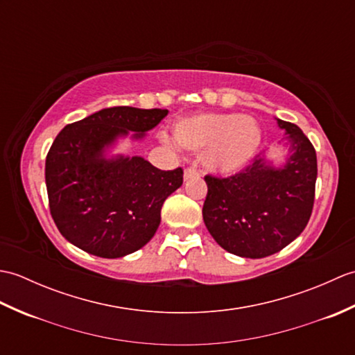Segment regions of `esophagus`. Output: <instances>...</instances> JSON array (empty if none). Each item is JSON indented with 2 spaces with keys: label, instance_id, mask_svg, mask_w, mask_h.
I'll return each mask as SVG.
<instances>
[{
  "label": "esophagus",
  "instance_id": "34e87169",
  "mask_svg": "<svg viewBox=\"0 0 355 355\" xmlns=\"http://www.w3.org/2000/svg\"><path fill=\"white\" fill-rule=\"evenodd\" d=\"M200 177V172L193 168V166H191V168H187L184 171V180L187 182V180H192V178H198Z\"/></svg>",
  "mask_w": 355,
  "mask_h": 355
}]
</instances>
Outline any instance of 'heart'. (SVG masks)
<instances>
[{
	"mask_svg": "<svg viewBox=\"0 0 355 355\" xmlns=\"http://www.w3.org/2000/svg\"><path fill=\"white\" fill-rule=\"evenodd\" d=\"M173 140L191 153H205V163L210 171L233 173L252 162L259 149L262 132L252 117L205 112L177 122Z\"/></svg>",
	"mask_w": 355,
	"mask_h": 355,
	"instance_id": "heart-1",
	"label": "heart"
}]
</instances>
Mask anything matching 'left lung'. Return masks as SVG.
Segmentation results:
<instances>
[{"instance_id":"8db88e82","label":"left lung","mask_w":355,"mask_h":355,"mask_svg":"<svg viewBox=\"0 0 355 355\" xmlns=\"http://www.w3.org/2000/svg\"><path fill=\"white\" fill-rule=\"evenodd\" d=\"M291 154L281 168L258 155L230 177L206 175L202 220L224 250L243 258L281 252L306 227L314 206L318 157L297 125L277 119Z\"/></svg>"}]
</instances>
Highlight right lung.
<instances>
[{
  "instance_id": "right-lung-1",
  "label": "right lung",
  "mask_w": 355,
  "mask_h": 355,
  "mask_svg": "<svg viewBox=\"0 0 355 355\" xmlns=\"http://www.w3.org/2000/svg\"><path fill=\"white\" fill-rule=\"evenodd\" d=\"M168 110L112 107L67 125L45 158L50 214L61 235L101 258L137 252L160 225L164 200L183 169L162 171L141 157L105 158L120 135L141 139Z\"/></svg>"
}]
</instances>
